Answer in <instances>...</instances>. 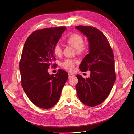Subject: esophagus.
<instances>
[{"instance_id":"esophagus-1","label":"esophagus","mask_w":134,"mask_h":134,"mask_svg":"<svg viewBox=\"0 0 134 134\" xmlns=\"http://www.w3.org/2000/svg\"><path fill=\"white\" fill-rule=\"evenodd\" d=\"M68 76H69V78H71V77H72V76H73L74 75L73 74L71 73H68Z\"/></svg>"}]
</instances>
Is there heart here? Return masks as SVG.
Instances as JSON below:
<instances>
[{"label":"heart","instance_id":"obj_1","mask_svg":"<svg viewBox=\"0 0 134 134\" xmlns=\"http://www.w3.org/2000/svg\"><path fill=\"white\" fill-rule=\"evenodd\" d=\"M65 43L75 48L76 53L78 55L85 54L88 49V46L83 42L81 35L77 33H72L67 37ZM53 53L56 56H60L62 54V49L59 44H56L53 48ZM76 61L74 59H66L61 63L62 67L68 71H72Z\"/></svg>","mask_w":134,"mask_h":134}]
</instances>
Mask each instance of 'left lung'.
Listing matches in <instances>:
<instances>
[{"label":"left lung","mask_w":134,"mask_h":134,"mask_svg":"<svg viewBox=\"0 0 134 134\" xmlns=\"http://www.w3.org/2000/svg\"><path fill=\"white\" fill-rule=\"evenodd\" d=\"M75 28L85 35L89 42V53L79 68L81 72H91L88 78L76 75L78 82L75 88L82 103L95 107L107 99L115 82L114 56L108 39L99 30L83 25Z\"/></svg>","instance_id":"8db88e82"}]
</instances>
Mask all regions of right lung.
<instances>
[{
  "label": "right lung",
  "mask_w": 134,
  "mask_h": 134,
  "mask_svg": "<svg viewBox=\"0 0 134 134\" xmlns=\"http://www.w3.org/2000/svg\"><path fill=\"white\" fill-rule=\"evenodd\" d=\"M66 29L60 26L35 31L23 49L19 62L22 86L30 101L42 109H49L57 103L68 79L67 73L62 69L55 75L48 72L55 60L53 48Z\"/></svg>",
  "instance_id": "1"
}]
</instances>
